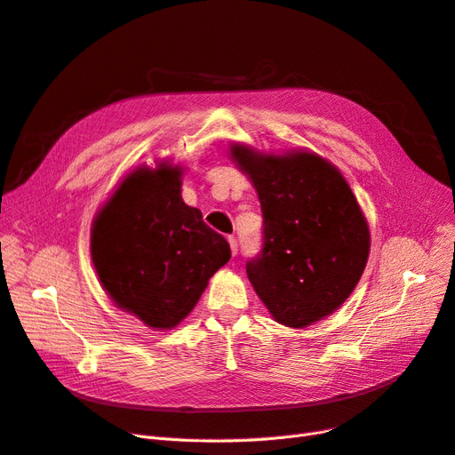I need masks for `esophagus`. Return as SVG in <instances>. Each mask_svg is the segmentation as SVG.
I'll return each mask as SVG.
<instances>
[{"label": "esophagus", "mask_w": 455, "mask_h": 455, "mask_svg": "<svg viewBox=\"0 0 455 455\" xmlns=\"http://www.w3.org/2000/svg\"><path fill=\"white\" fill-rule=\"evenodd\" d=\"M228 243H229V249H231V254L235 256L237 254V239L235 237H228Z\"/></svg>", "instance_id": "34e87169"}]
</instances>
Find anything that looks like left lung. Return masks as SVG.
Instances as JSON below:
<instances>
[{"label": "left lung", "mask_w": 455, "mask_h": 455, "mask_svg": "<svg viewBox=\"0 0 455 455\" xmlns=\"http://www.w3.org/2000/svg\"><path fill=\"white\" fill-rule=\"evenodd\" d=\"M264 214V249L246 264L258 298L279 324L306 328L341 307L363 277L370 228L343 174L309 149L264 154L231 142Z\"/></svg>", "instance_id": "1"}]
</instances>
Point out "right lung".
I'll return each mask as SVG.
<instances>
[{"instance_id":"right-lung-1","label":"right lung","mask_w":455,"mask_h":455,"mask_svg":"<svg viewBox=\"0 0 455 455\" xmlns=\"http://www.w3.org/2000/svg\"><path fill=\"white\" fill-rule=\"evenodd\" d=\"M180 164H140L112 191L91 228V258L109 299L154 330H172L194 311L228 241L182 199Z\"/></svg>"}]
</instances>
